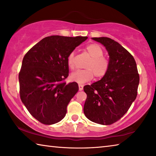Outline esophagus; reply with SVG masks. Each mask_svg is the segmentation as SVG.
I'll use <instances>...</instances> for the list:
<instances>
[{
	"label": "esophagus",
	"instance_id": "34e87169",
	"mask_svg": "<svg viewBox=\"0 0 156 156\" xmlns=\"http://www.w3.org/2000/svg\"><path fill=\"white\" fill-rule=\"evenodd\" d=\"M78 87H79V90L82 91L83 89V85L82 84H78Z\"/></svg>",
	"mask_w": 156,
	"mask_h": 156
}]
</instances>
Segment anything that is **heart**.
<instances>
[{
  "instance_id": "b5f03b06",
  "label": "heart",
  "mask_w": 156,
  "mask_h": 156,
  "mask_svg": "<svg viewBox=\"0 0 156 156\" xmlns=\"http://www.w3.org/2000/svg\"><path fill=\"white\" fill-rule=\"evenodd\" d=\"M85 49L91 58L85 65L86 69L77 70L70 76L71 80L80 84L91 80L94 76L96 78H102L107 74L109 69V60L103 56V49L99 44H89ZM67 62L69 68L74 67V53L72 52L68 55Z\"/></svg>"
}]
</instances>
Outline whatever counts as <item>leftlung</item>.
I'll return each mask as SVG.
<instances>
[{
  "label": "left lung",
  "mask_w": 156,
  "mask_h": 156,
  "mask_svg": "<svg viewBox=\"0 0 156 156\" xmlns=\"http://www.w3.org/2000/svg\"><path fill=\"white\" fill-rule=\"evenodd\" d=\"M106 47L109 69L101 80L85 85L84 113L100 125L117 122L127 112L138 94L140 76L135 59L118 42L107 37L93 38Z\"/></svg>",
  "instance_id": "left-lung-1"
}]
</instances>
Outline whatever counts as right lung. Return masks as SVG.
<instances>
[{"label": "right lung", "mask_w": 156, "mask_h": 156, "mask_svg": "<svg viewBox=\"0 0 156 156\" xmlns=\"http://www.w3.org/2000/svg\"><path fill=\"white\" fill-rule=\"evenodd\" d=\"M87 39V36H47L23 58L18 75L20 99L30 114L44 125L61 120L78 91L77 83L65 81L69 76L67 58Z\"/></svg>", "instance_id": "1"}]
</instances>
